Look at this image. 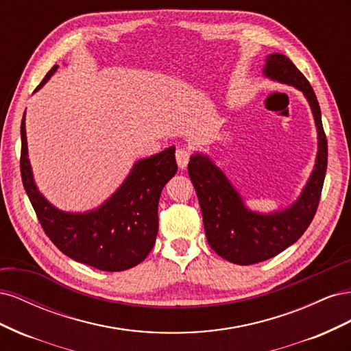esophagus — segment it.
<instances>
[{"instance_id": "esophagus-1", "label": "esophagus", "mask_w": 351, "mask_h": 351, "mask_svg": "<svg viewBox=\"0 0 351 351\" xmlns=\"http://www.w3.org/2000/svg\"><path fill=\"white\" fill-rule=\"evenodd\" d=\"M176 159H177V164L180 168H186L189 161H190V151L187 147H178L176 151Z\"/></svg>"}]
</instances>
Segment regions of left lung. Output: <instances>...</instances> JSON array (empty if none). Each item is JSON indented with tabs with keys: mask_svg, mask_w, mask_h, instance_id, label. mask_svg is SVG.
<instances>
[{
	"mask_svg": "<svg viewBox=\"0 0 351 351\" xmlns=\"http://www.w3.org/2000/svg\"><path fill=\"white\" fill-rule=\"evenodd\" d=\"M265 77L290 84L303 92L316 124L317 155L313 171L293 205L269 214L246 208L227 176L206 155H192L189 176L195 186L210 249L237 265H253L277 256L302 237L319 205L328 164V145L321 108L311 83L293 61L282 54H269Z\"/></svg>",
	"mask_w": 351,
	"mask_h": 351,
	"instance_id": "8db88e82",
	"label": "left lung"
}]
</instances>
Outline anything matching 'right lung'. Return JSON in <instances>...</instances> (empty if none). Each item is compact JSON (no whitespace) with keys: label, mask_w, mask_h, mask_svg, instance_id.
<instances>
[{"label":"right lung","mask_w":351,"mask_h":351,"mask_svg":"<svg viewBox=\"0 0 351 351\" xmlns=\"http://www.w3.org/2000/svg\"><path fill=\"white\" fill-rule=\"evenodd\" d=\"M52 67L39 88L49 80ZM22 182L45 234L73 261L101 271L136 267L152 250L158 234V204L164 186L177 173L176 147L137 161L117 192L97 209L64 212L51 205L34 180L27 158L25 114L22 120Z\"/></svg>","instance_id":"right-lung-1"}]
</instances>
